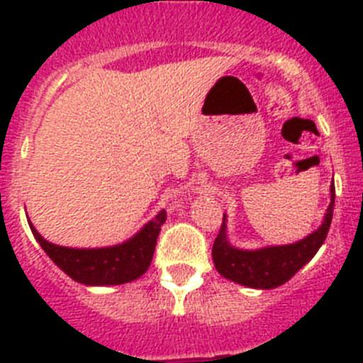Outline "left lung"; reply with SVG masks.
<instances>
[{"mask_svg": "<svg viewBox=\"0 0 363 363\" xmlns=\"http://www.w3.org/2000/svg\"><path fill=\"white\" fill-rule=\"evenodd\" d=\"M333 209H335V185H331V203L318 230H314L301 242L267 247L259 251H240L230 247L225 236V218H223L213 245L214 267L223 278H229L245 287L274 289L278 285L289 281L318 252L331 227Z\"/></svg>", "mask_w": 363, "mask_h": 363, "instance_id": "obj_1", "label": "left lung"}]
</instances>
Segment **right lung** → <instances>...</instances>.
<instances>
[{
    "label": "right lung",
    "instance_id": "add662e5",
    "mask_svg": "<svg viewBox=\"0 0 363 363\" xmlns=\"http://www.w3.org/2000/svg\"><path fill=\"white\" fill-rule=\"evenodd\" d=\"M165 220L167 213L162 211L129 242L107 249H69L54 245L41 238L32 223L28 225L47 256L72 280L85 285H120L136 280L149 269Z\"/></svg>",
    "mask_w": 363,
    "mask_h": 363
}]
</instances>
